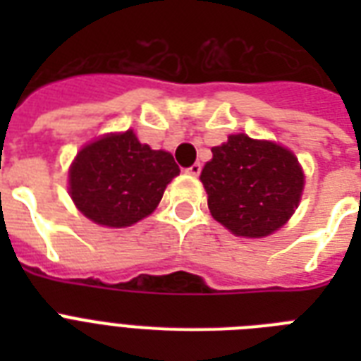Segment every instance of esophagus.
<instances>
[{
    "label": "esophagus",
    "mask_w": 361,
    "mask_h": 361,
    "mask_svg": "<svg viewBox=\"0 0 361 361\" xmlns=\"http://www.w3.org/2000/svg\"><path fill=\"white\" fill-rule=\"evenodd\" d=\"M200 172H202V164H200V163L191 164V166H189V169H187V174L198 176V174H200Z\"/></svg>",
    "instance_id": "obj_1"
}]
</instances>
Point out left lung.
Returning a JSON list of instances; mask_svg holds the SVG:
<instances>
[{"instance_id": "obj_1", "label": "left lung", "mask_w": 361, "mask_h": 361, "mask_svg": "<svg viewBox=\"0 0 361 361\" xmlns=\"http://www.w3.org/2000/svg\"><path fill=\"white\" fill-rule=\"evenodd\" d=\"M212 153L200 180L215 221L236 236L262 238L290 219L303 189L294 153L247 135L228 136Z\"/></svg>"}]
</instances>
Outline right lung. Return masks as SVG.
Masks as SVG:
<instances>
[{"instance_id": "obj_1", "label": "right lung", "mask_w": 361, "mask_h": 361, "mask_svg": "<svg viewBox=\"0 0 361 361\" xmlns=\"http://www.w3.org/2000/svg\"><path fill=\"white\" fill-rule=\"evenodd\" d=\"M178 174L170 153L140 144L127 130L82 147L69 172L71 197L87 219L120 228L152 214Z\"/></svg>"}]
</instances>
